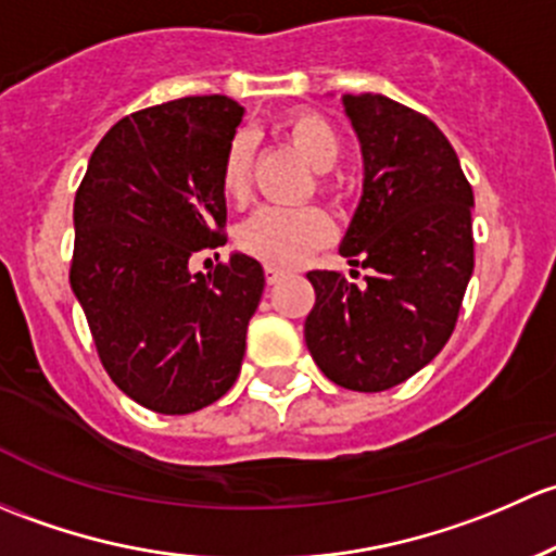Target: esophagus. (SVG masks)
<instances>
[{"instance_id":"obj_1","label":"esophagus","mask_w":556,"mask_h":556,"mask_svg":"<svg viewBox=\"0 0 556 556\" xmlns=\"http://www.w3.org/2000/svg\"><path fill=\"white\" fill-rule=\"evenodd\" d=\"M286 276V270H280V267H273V265H267L265 267V280L267 283H278L280 278Z\"/></svg>"}]
</instances>
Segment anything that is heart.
Masks as SVG:
<instances>
[{
    "mask_svg": "<svg viewBox=\"0 0 556 556\" xmlns=\"http://www.w3.org/2000/svg\"><path fill=\"white\" fill-rule=\"evenodd\" d=\"M280 134L291 147L320 170L318 192L337 194V179L329 174L342 157V139L334 125L324 114L313 109H300L283 117ZM251 147L249 134H236L227 141L219 163V192L227 203L243 205L251 192ZM334 236V222L318 205H300V208H265L254 211L236 230V243L243 254L256 256L265 265L291 267L300 265L311 251L326 245Z\"/></svg>",
    "mask_w": 556,
    "mask_h": 556,
    "instance_id": "b5f03b06",
    "label": "heart"
}]
</instances>
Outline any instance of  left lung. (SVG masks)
I'll list each match as a JSON object with an SVG mask.
<instances>
[{"label":"left lung","mask_w":556,"mask_h":556,"mask_svg":"<svg viewBox=\"0 0 556 556\" xmlns=\"http://www.w3.org/2000/svg\"><path fill=\"white\" fill-rule=\"evenodd\" d=\"M362 139L364 194L342 243L364 286L311 270L316 305L305 342L318 369L348 391L409 380L447 345L473 270V192L447 136L380 93L345 96Z\"/></svg>","instance_id":"obj_1"}]
</instances>
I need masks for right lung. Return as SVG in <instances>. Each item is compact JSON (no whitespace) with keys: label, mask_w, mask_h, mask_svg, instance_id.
I'll list each match as a JSON object with an SVG mask.
<instances>
[{"label":"right lung","mask_w":556,"mask_h":556,"mask_svg":"<svg viewBox=\"0 0 556 556\" xmlns=\"http://www.w3.org/2000/svg\"><path fill=\"white\" fill-rule=\"evenodd\" d=\"M243 106L187 96L128 114L99 141L74 198L68 280L114 386L160 415H190L238 380L265 273L225 245L219 163Z\"/></svg>","instance_id":"1"}]
</instances>
